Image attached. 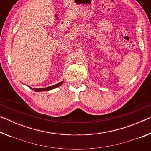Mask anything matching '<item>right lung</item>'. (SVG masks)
I'll list each match as a JSON object with an SVG mask.
<instances>
[{
    "label": "right lung",
    "mask_w": 151,
    "mask_h": 151,
    "mask_svg": "<svg viewBox=\"0 0 151 151\" xmlns=\"http://www.w3.org/2000/svg\"><path fill=\"white\" fill-rule=\"evenodd\" d=\"M63 83V81H61L60 83L57 84V85H52V86H48V87H46L44 88H32L31 87H30L32 90H34L36 92H40V91H50V90H52L53 88H55L57 87H58V86H60L61 85H62Z\"/></svg>",
    "instance_id": "add662e5"
}]
</instances>
